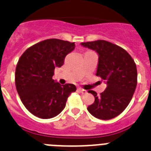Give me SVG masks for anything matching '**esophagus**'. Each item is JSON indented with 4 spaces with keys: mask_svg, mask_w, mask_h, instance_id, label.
Listing matches in <instances>:
<instances>
[{
    "mask_svg": "<svg viewBox=\"0 0 151 151\" xmlns=\"http://www.w3.org/2000/svg\"><path fill=\"white\" fill-rule=\"evenodd\" d=\"M78 91L80 92V93H82V94H86V93H87V91L84 90V89L81 88H78Z\"/></svg>",
    "mask_w": 151,
    "mask_h": 151,
    "instance_id": "34e87169",
    "label": "esophagus"
}]
</instances>
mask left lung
<instances>
[{
    "label": "left lung",
    "mask_w": 151,
    "mask_h": 151,
    "mask_svg": "<svg viewBox=\"0 0 151 151\" xmlns=\"http://www.w3.org/2000/svg\"><path fill=\"white\" fill-rule=\"evenodd\" d=\"M99 56L96 76L105 81L106 88L99 96L94 91V102L88 106L92 116L107 120L117 116L127 107L137 86V68L132 57L116 45L97 40L81 43Z\"/></svg>",
    "instance_id": "obj_1"
}]
</instances>
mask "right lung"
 I'll return each instance as SVG.
<instances>
[{
  "label": "right lung",
  "mask_w": 151,
  "mask_h": 151,
  "mask_svg": "<svg viewBox=\"0 0 151 151\" xmlns=\"http://www.w3.org/2000/svg\"><path fill=\"white\" fill-rule=\"evenodd\" d=\"M74 42L50 38L40 41L24 52L17 63L15 83L21 101L33 115L50 119L63 111L73 84L61 85L52 78L56 67L63 65Z\"/></svg>",
  "instance_id": "right-lung-1"
}]
</instances>
